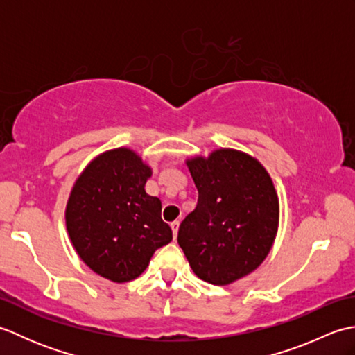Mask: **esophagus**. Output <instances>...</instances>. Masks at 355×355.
Returning <instances> with one entry per match:
<instances>
[{
  "mask_svg": "<svg viewBox=\"0 0 355 355\" xmlns=\"http://www.w3.org/2000/svg\"><path fill=\"white\" fill-rule=\"evenodd\" d=\"M178 227H180V221H172L171 223V229H172V233H173V238H177V233H178Z\"/></svg>",
  "mask_w": 355,
  "mask_h": 355,
  "instance_id": "obj_1",
  "label": "esophagus"
}]
</instances>
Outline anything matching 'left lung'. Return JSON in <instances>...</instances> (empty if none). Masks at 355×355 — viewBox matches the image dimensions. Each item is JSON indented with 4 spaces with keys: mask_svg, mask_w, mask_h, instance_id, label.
Here are the masks:
<instances>
[{
    "mask_svg": "<svg viewBox=\"0 0 355 355\" xmlns=\"http://www.w3.org/2000/svg\"><path fill=\"white\" fill-rule=\"evenodd\" d=\"M198 202L180 224L178 244L202 281L229 285L266 261L279 227V198L266 168L220 148L186 160Z\"/></svg>",
    "mask_w": 355,
    "mask_h": 355,
    "instance_id": "obj_1",
    "label": "left lung"
}]
</instances>
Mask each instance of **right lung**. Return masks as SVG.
Instances as JSON below:
<instances>
[{"label":"right lung","instance_id":"add662e5","mask_svg":"<svg viewBox=\"0 0 355 355\" xmlns=\"http://www.w3.org/2000/svg\"><path fill=\"white\" fill-rule=\"evenodd\" d=\"M150 166L130 148L105 150L76 178L65 225L87 267L122 284L139 277L157 248L172 241L162 201L145 191Z\"/></svg>","mask_w":355,"mask_h":355}]
</instances>
